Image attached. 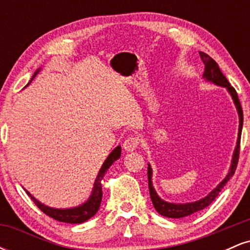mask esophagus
Masks as SVG:
<instances>
[{"instance_id":"esophagus-1","label":"esophagus","mask_w":250,"mask_h":250,"mask_svg":"<svg viewBox=\"0 0 250 250\" xmlns=\"http://www.w3.org/2000/svg\"><path fill=\"white\" fill-rule=\"evenodd\" d=\"M140 145V139L137 136H129L128 139L125 140L123 142V148H125V151H133L139 147Z\"/></svg>"}]
</instances>
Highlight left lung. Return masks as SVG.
<instances>
[{"mask_svg":"<svg viewBox=\"0 0 250 250\" xmlns=\"http://www.w3.org/2000/svg\"><path fill=\"white\" fill-rule=\"evenodd\" d=\"M201 60L203 61V64H205V73H203V77H205L207 81L213 82L214 84L221 85V87L227 88V90L229 91V94L231 95V99L234 100L235 105H236L237 113H239V119H240V125H239V135H237V142L236 147H235L234 154H233V160H231V166L230 169H229V173L225 177V180L217 186L214 190H211L209 195L205 197V199H201L199 201H195V202L190 203H169L160 199L159 195L156 194L155 189L153 187V182H151V175H153V170H151V167L148 165V186H149V194H150L151 202H153L155 209L159 214L163 215L166 217H170V219H180V217L189 216V215L196 213V211L202 210L206 207H208L213 201L216 199L217 195L220 194V191L222 190L223 187L226 186V183L230 180V177L235 174V170H236L237 162H239V156H240V141H241V133H242V125H243V111L242 107H241V103L239 100V96H237L236 90L231 87L230 83L228 82V80L226 79V76L223 75L222 71L220 70L219 64L211 59L210 56L207 55L206 53H202L200 51Z\"/></svg>","mask_w":250,"mask_h":250,"instance_id":"8db88e82","label":"left lung"}]
</instances>
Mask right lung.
<instances>
[{
	"instance_id": "obj_1",
	"label": "right lung",
	"mask_w": 250,
	"mask_h": 250,
	"mask_svg": "<svg viewBox=\"0 0 250 250\" xmlns=\"http://www.w3.org/2000/svg\"><path fill=\"white\" fill-rule=\"evenodd\" d=\"M37 73H39V70L36 71L35 75L33 76V79L36 76ZM120 156H121V147L117 146V147L114 149L110 154H109L107 160H105L104 163L102 165L101 169H100L99 175H97L95 183H94L93 191H91V195L90 197H89V200L87 202L83 203V205L79 206V207L69 208V209L50 208L48 207V206L42 205V203L40 202V201H37L35 197L31 196L29 191L25 190V193L29 195L30 199L34 201V203H35L37 207L41 209L45 215L50 216L51 219L60 221V222H65V223H82L84 222V221L90 219V217H93L94 215L97 213V210H99L100 206H101V201H102L101 181L103 179V176H104L105 171L108 170V168L110 167L116 160H119Z\"/></svg>"
}]
</instances>
